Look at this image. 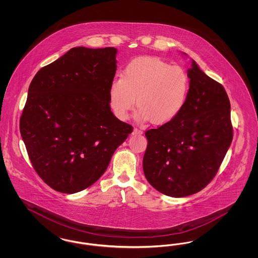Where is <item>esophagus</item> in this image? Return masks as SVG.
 <instances>
[{
    "mask_svg": "<svg viewBox=\"0 0 258 258\" xmlns=\"http://www.w3.org/2000/svg\"><path fill=\"white\" fill-rule=\"evenodd\" d=\"M142 131L141 130H139L138 127H135L134 128V132H133V135H142Z\"/></svg>",
    "mask_w": 258,
    "mask_h": 258,
    "instance_id": "1",
    "label": "esophagus"
}]
</instances>
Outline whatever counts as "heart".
I'll list each match as a JSON object with an SVG mask.
<instances>
[{"instance_id":"heart-1","label":"heart","mask_w":258,"mask_h":258,"mask_svg":"<svg viewBox=\"0 0 258 258\" xmlns=\"http://www.w3.org/2000/svg\"><path fill=\"white\" fill-rule=\"evenodd\" d=\"M189 88V77L183 69L157 58L139 57L125 66L121 77L112 80L109 102L114 114L125 120L136 98L137 118L161 124L183 110Z\"/></svg>"}]
</instances>
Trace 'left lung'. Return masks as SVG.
I'll return each mask as SVG.
<instances>
[{
  "instance_id": "left-lung-1",
  "label": "left lung",
  "mask_w": 258,
  "mask_h": 258,
  "mask_svg": "<svg viewBox=\"0 0 258 258\" xmlns=\"http://www.w3.org/2000/svg\"><path fill=\"white\" fill-rule=\"evenodd\" d=\"M187 75L190 88L183 110L145 133V177L168 197H188L203 189L219 171L233 139L230 101L223 86L195 61Z\"/></svg>"
}]
</instances>
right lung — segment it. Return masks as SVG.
Wrapping results in <instances>:
<instances>
[{
	"label": "right lung",
	"mask_w": 258,
	"mask_h": 258,
	"mask_svg": "<svg viewBox=\"0 0 258 258\" xmlns=\"http://www.w3.org/2000/svg\"><path fill=\"white\" fill-rule=\"evenodd\" d=\"M114 47H74L33 78L20 117L29 159L42 181L62 194L97 182L134 127L111 112Z\"/></svg>",
	"instance_id": "right-lung-1"
}]
</instances>
